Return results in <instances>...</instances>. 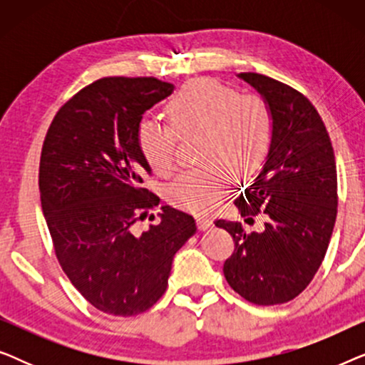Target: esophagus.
Here are the masks:
<instances>
[{
  "mask_svg": "<svg viewBox=\"0 0 365 365\" xmlns=\"http://www.w3.org/2000/svg\"><path fill=\"white\" fill-rule=\"evenodd\" d=\"M196 221H197V227L201 229V231H207V229L212 227V219L207 216H197Z\"/></svg>",
  "mask_w": 365,
  "mask_h": 365,
  "instance_id": "1",
  "label": "esophagus"
}]
</instances>
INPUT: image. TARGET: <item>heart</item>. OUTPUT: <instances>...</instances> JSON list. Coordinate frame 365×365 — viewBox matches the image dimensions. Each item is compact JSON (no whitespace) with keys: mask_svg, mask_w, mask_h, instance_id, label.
<instances>
[{"mask_svg":"<svg viewBox=\"0 0 365 365\" xmlns=\"http://www.w3.org/2000/svg\"><path fill=\"white\" fill-rule=\"evenodd\" d=\"M168 121L144 119L138 146L156 174L173 173L179 139L196 138L199 166L174 179L168 196L179 207L206 212L227 191L231 174L249 176L262 166L272 139V114L256 94H241L216 79H196L166 106Z\"/></svg>","mask_w":365,"mask_h":365,"instance_id":"obj_1","label":"heart"}]
</instances>
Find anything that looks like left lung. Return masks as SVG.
Instances as JSON below:
<instances>
[{
	"instance_id": "left-lung-1",
	"label": "left lung",
	"mask_w": 365,
	"mask_h": 365,
	"mask_svg": "<svg viewBox=\"0 0 365 365\" xmlns=\"http://www.w3.org/2000/svg\"><path fill=\"white\" fill-rule=\"evenodd\" d=\"M267 103L272 139L257 178L234 204L242 217L266 214L262 232L216 221L234 239L224 277L239 296L259 306L297 297L321 267L337 216V169L317 109L296 89L257 73H241Z\"/></svg>"
}]
</instances>
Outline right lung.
<instances>
[{"mask_svg":"<svg viewBox=\"0 0 365 365\" xmlns=\"http://www.w3.org/2000/svg\"><path fill=\"white\" fill-rule=\"evenodd\" d=\"M156 78H103L74 94L49 126L39 161L41 207L63 271L81 296L113 316H136L168 287L174 254L196 232L191 214L163 206L161 222H134L159 197L143 187L151 168L138 146L143 114L173 94Z\"/></svg>","mask_w":365,"mask_h":365,"instance_id":"obj_1","label":"right lung"}]
</instances>
